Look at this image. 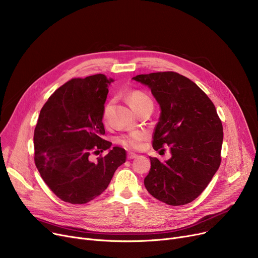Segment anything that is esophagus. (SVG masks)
I'll return each mask as SVG.
<instances>
[{
    "label": "esophagus",
    "instance_id": "esophagus-1",
    "mask_svg": "<svg viewBox=\"0 0 258 258\" xmlns=\"http://www.w3.org/2000/svg\"><path fill=\"white\" fill-rule=\"evenodd\" d=\"M136 157H138L137 154H135V153H127V159H128V160L135 159Z\"/></svg>",
    "mask_w": 258,
    "mask_h": 258
}]
</instances>
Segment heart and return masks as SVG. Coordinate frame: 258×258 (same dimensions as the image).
Returning <instances> with one entry per match:
<instances>
[{"label":"heart","instance_id":"heart-1","mask_svg":"<svg viewBox=\"0 0 258 258\" xmlns=\"http://www.w3.org/2000/svg\"><path fill=\"white\" fill-rule=\"evenodd\" d=\"M127 101L132 106L133 110H137L138 107L143 106L147 103H153L151 98L147 95L141 91H132L127 94ZM144 139V134L140 131H133L127 134L121 135L118 137L117 142L120 143L122 146L131 150H137L141 146V142Z\"/></svg>","mask_w":258,"mask_h":258}]
</instances>
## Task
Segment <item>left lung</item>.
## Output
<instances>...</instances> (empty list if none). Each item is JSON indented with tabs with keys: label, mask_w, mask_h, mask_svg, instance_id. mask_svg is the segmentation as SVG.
<instances>
[{
	"label": "left lung",
	"mask_w": 258,
	"mask_h": 258,
	"mask_svg": "<svg viewBox=\"0 0 258 258\" xmlns=\"http://www.w3.org/2000/svg\"><path fill=\"white\" fill-rule=\"evenodd\" d=\"M134 80L147 86L160 105L153 135L155 151L168 145L170 159L150 157L144 185L154 198L171 206L196 200L221 164L223 125L215 106L194 81L175 72L141 74Z\"/></svg>",
	"instance_id": "obj_1"
}]
</instances>
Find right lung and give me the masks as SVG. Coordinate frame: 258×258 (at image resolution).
Returning <instances> with one entry per match:
<instances>
[{
  "mask_svg": "<svg viewBox=\"0 0 258 258\" xmlns=\"http://www.w3.org/2000/svg\"><path fill=\"white\" fill-rule=\"evenodd\" d=\"M113 78L96 74L74 78L49 97L34 130V161L43 180L60 200L86 204L101 195L126 161L124 148L102 139V118ZM107 150L89 160L93 151Z\"/></svg>",
  "mask_w": 258,
  "mask_h": 258,
  "instance_id": "right-lung-1",
  "label": "right lung"
}]
</instances>
